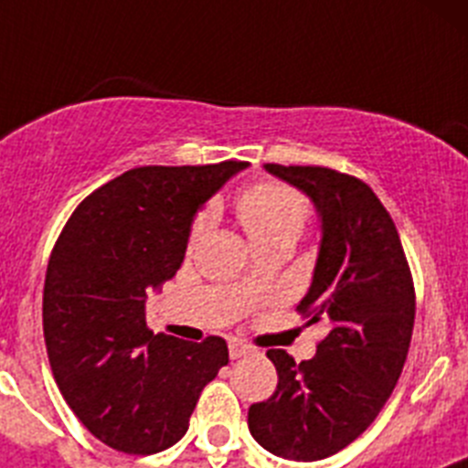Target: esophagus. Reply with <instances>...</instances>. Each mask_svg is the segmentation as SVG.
I'll return each mask as SVG.
<instances>
[{"label": "esophagus", "instance_id": "34e87169", "mask_svg": "<svg viewBox=\"0 0 468 468\" xmlns=\"http://www.w3.org/2000/svg\"><path fill=\"white\" fill-rule=\"evenodd\" d=\"M250 346L248 345H243V342H239V340H231L229 342V356L231 358H241V356H248V354H250Z\"/></svg>", "mask_w": 468, "mask_h": 468}]
</instances>
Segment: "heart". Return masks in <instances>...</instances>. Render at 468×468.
<instances>
[{
    "instance_id": "b5f03b06",
    "label": "heart",
    "mask_w": 468,
    "mask_h": 468,
    "mask_svg": "<svg viewBox=\"0 0 468 468\" xmlns=\"http://www.w3.org/2000/svg\"><path fill=\"white\" fill-rule=\"evenodd\" d=\"M237 213L248 237L255 246H264L279 239L295 241L309 218V201L295 187L276 180H260L237 197ZM210 222V213L197 215L192 225V241H197Z\"/></svg>"
}]
</instances>
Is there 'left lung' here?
Returning <instances> with one entry per match:
<instances>
[{
	"mask_svg": "<svg viewBox=\"0 0 468 468\" xmlns=\"http://www.w3.org/2000/svg\"><path fill=\"white\" fill-rule=\"evenodd\" d=\"M264 168L321 215L314 279L297 312L330 330L309 361L267 351L279 384L250 405L248 429L276 457L316 462L354 443L394 391L410 349L415 283L391 215L363 180L324 166Z\"/></svg>",
	"mask_w": 468,
	"mask_h": 468,
	"instance_id": "left-lung-1",
	"label": "left lung"
}]
</instances>
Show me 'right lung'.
I'll return each mask as SVG.
<instances>
[{
  "mask_svg": "<svg viewBox=\"0 0 468 468\" xmlns=\"http://www.w3.org/2000/svg\"><path fill=\"white\" fill-rule=\"evenodd\" d=\"M246 166L131 168L89 194L53 246L41 304L53 378L81 424L119 452L176 445L229 363L218 335L152 333L144 302L180 270L197 210Z\"/></svg>",
  "mask_w": 468,
  "mask_h": 468,
  "instance_id": "right-lung-1",
  "label": "right lung"
}]
</instances>
